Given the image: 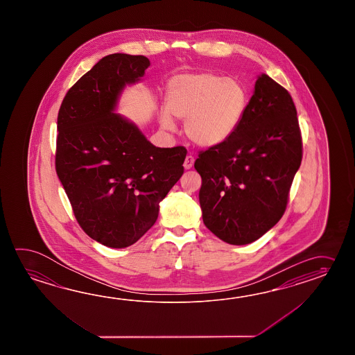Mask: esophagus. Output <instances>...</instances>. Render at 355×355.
I'll return each instance as SVG.
<instances>
[{"label":"esophagus","instance_id":"esophagus-1","mask_svg":"<svg viewBox=\"0 0 355 355\" xmlns=\"http://www.w3.org/2000/svg\"><path fill=\"white\" fill-rule=\"evenodd\" d=\"M194 157L193 156H187V159H185V161H184V167L187 168V170H189V168H191L193 167V165H194Z\"/></svg>","mask_w":355,"mask_h":355}]
</instances>
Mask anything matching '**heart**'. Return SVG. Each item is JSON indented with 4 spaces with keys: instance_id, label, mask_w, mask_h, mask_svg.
I'll return each mask as SVG.
<instances>
[{
    "instance_id": "heart-1",
    "label": "heart",
    "mask_w": 355,
    "mask_h": 355,
    "mask_svg": "<svg viewBox=\"0 0 355 355\" xmlns=\"http://www.w3.org/2000/svg\"><path fill=\"white\" fill-rule=\"evenodd\" d=\"M167 110L161 113L165 128L175 118L185 119V133L194 144L213 147L232 136L248 107V92L240 81L211 72L173 77L166 89Z\"/></svg>"
}]
</instances>
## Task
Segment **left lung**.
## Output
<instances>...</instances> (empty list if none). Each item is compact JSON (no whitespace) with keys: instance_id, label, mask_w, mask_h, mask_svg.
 <instances>
[{"instance_id":"left-lung-1","label":"left lung","mask_w":355,"mask_h":355,"mask_svg":"<svg viewBox=\"0 0 355 355\" xmlns=\"http://www.w3.org/2000/svg\"><path fill=\"white\" fill-rule=\"evenodd\" d=\"M301 161L292 96L261 75L232 136L196 159L204 225L231 245L257 241L283 217Z\"/></svg>"}]
</instances>
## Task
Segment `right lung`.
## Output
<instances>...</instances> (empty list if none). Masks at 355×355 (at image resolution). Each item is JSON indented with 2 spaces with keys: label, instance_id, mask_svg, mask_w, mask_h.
<instances>
[{
  "label": "right lung",
  "instance_id": "obj_1",
  "mask_svg": "<svg viewBox=\"0 0 355 355\" xmlns=\"http://www.w3.org/2000/svg\"><path fill=\"white\" fill-rule=\"evenodd\" d=\"M148 66L144 55H106L67 91L58 112L57 175L85 234L114 249L155 225L159 202L184 174L185 147H155L114 113L124 86Z\"/></svg>",
  "mask_w": 355,
  "mask_h": 355
}]
</instances>
